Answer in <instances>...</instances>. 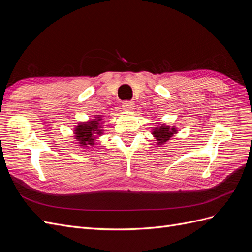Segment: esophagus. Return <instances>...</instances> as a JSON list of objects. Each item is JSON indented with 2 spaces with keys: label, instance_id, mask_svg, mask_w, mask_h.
<instances>
[{
  "label": "esophagus",
  "instance_id": "obj_1",
  "mask_svg": "<svg viewBox=\"0 0 252 252\" xmlns=\"http://www.w3.org/2000/svg\"><path fill=\"white\" fill-rule=\"evenodd\" d=\"M122 107H123V109L126 110V111H130V110L133 109L134 104H133V102H131V101H125V102L123 103V105H122Z\"/></svg>",
  "mask_w": 252,
  "mask_h": 252
}]
</instances>
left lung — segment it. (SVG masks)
I'll return each instance as SVG.
<instances>
[{
    "instance_id": "left-lung-1",
    "label": "left lung",
    "mask_w": 252,
    "mask_h": 252,
    "mask_svg": "<svg viewBox=\"0 0 252 252\" xmlns=\"http://www.w3.org/2000/svg\"><path fill=\"white\" fill-rule=\"evenodd\" d=\"M152 135L155 136V139L158 145H163L167 141H169L170 138H172V135L178 133L177 128L174 126H169L166 124H162L161 126H157L156 128L152 129Z\"/></svg>"
}]
</instances>
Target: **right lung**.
Wrapping results in <instances>:
<instances>
[{
    "label": "right lung",
    "mask_w": 252,
    "mask_h": 252,
    "mask_svg": "<svg viewBox=\"0 0 252 252\" xmlns=\"http://www.w3.org/2000/svg\"><path fill=\"white\" fill-rule=\"evenodd\" d=\"M103 117L94 116V120H89L87 122H80L74 128V138L78 141L79 146L90 148V146H94L95 140L98 136L103 134Z\"/></svg>",
    "instance_id": "right-lung-1"
}]
</instances>
